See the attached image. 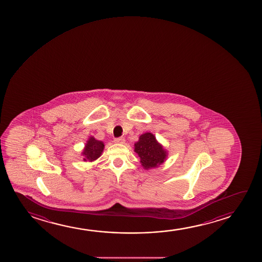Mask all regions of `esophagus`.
Segmentation results:
<instances>
[{
    "mask_svg": "<svg viewBox=\"0 0 262 262\" xmlns=\"http://www.w3.org/2000/svg\"><path fill=\"white\" fill-rule=\"evenodd\" d=\"M115 143H120L122 144L125 142V140H124V138H122V137H120V138H115Z\"/></svg>",
    "mask_w": 262,
    "mask_h": 262,
    "instance_id": "obj_1",
    "label": "esophagus"
}]
</instances>
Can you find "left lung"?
I'll use <instances>...</instances> for the list:
<instances>
[{
	"label": "left lung",
	"instance_id": "8db88e82",
	"mask_svg": "<svg viewBox=\"0 0 262 262\" xmlns=\"http://www.w3.org/2000/svg\"><path fill=\"white\" fill-rule=\"evenodd\" d=\"M134 146V151L139 155L144 168H154L165 161L166 152L161 145L158 144L152 133L142 134Z\"/></svg>",
	"mask_w": 262,
	"mask_h": 262
}]
</instances>
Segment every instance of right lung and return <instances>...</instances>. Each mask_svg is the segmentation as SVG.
I'll return each instance as SVG.
<instances>
[{
    "mask_svg": "<svg viewBox=\"0 0 262 262\" xmlns=\"http://www.w3.org/2000/svg\"><path fill=\"white\" fill-rule=\"evenodd\" d=\"M104 145L102 141L95 140L93 137H90V140H88L85 149L83 150L82 154L84 155V161L92 162L96 160L97 158L100 157L103 152Z\"/></svg>",
    "mask_w": 262,
    "mask_h": 262,
    "instance_id": "obj_1",
    "label": "right lung"
}]
</instances>
